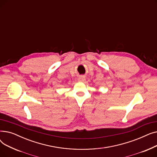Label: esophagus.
Wrapping results in <instances>:
<instances>
[{"instance_id": "obj_1", "label": "esophagus", "mask_w": 157, "mask_h": 157, "mask_svg": "<svg viewBox=\"0 0 157 157\" xmlns=\"http://www.w3.org/2000/svg\"><path fill=\"white\" fill-rule=\"evenodd\" d=\"M85 80V78L84 76H81L78 78L79 81H84Z\"/></svg>"}]
</instances>
